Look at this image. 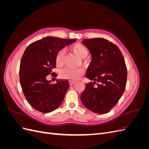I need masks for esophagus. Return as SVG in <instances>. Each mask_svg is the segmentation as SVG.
<instances>
[{
  "instance_id": "obj_1",
  "label": "esophagus",
  "mask_w": 149,
  "mask_h": 149,
  "mask_svg": "<svg viewBox=\"0 0 149 149\" xmlns=\"http://www.w3.org/2000/svg\"><path fill=\"white\" fill-rule=\"evenodd\" d=\"M75 83V82L74 81H70V85H73Z\"/></svg>"
}]
</instances>
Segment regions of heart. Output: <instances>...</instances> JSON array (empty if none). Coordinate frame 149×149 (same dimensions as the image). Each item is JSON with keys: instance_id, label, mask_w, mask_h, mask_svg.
<instances>
[{"instance_id": "b5f03b06", "label": "heart", "mask_w": 149, "mask_h": 149, "mask_svg": "<svg viewBox=\"0 0 149 149\" xmlns=\"http://www.w3.org/2000/svg\"><path fill=\"white\" fill-rule=\"evenodd\" d=\"M72 50L80 59H84L88 55V50L84 45L77 43L71 47ZM64 49H60L56 53L55 61L58 67H61L64 63ZM83 74V71L81 69H70L63 68L60 71V78L70 81H76L79 79Z\"/></svg>"}]
</instances>
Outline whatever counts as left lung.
<instances>
[{"instance_id": "1", "label": "left lung", "mask_w": 149, "mask_h": 149, "mask_svg": "<svg viewBox=\"0 0 149 149\" xmlns=\"http://www.w3.org/2000/svg\"><path fill=\"white\" fill-rule=\"evenodd\" d=\"M82 43L92 56L85 76L93 82L86 84L81 101L93 112L107 113L125 91L127 71L124 56L116 45L104 38L84 39Z\"/></svg>"}]
</instances>
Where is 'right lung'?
Returning <instances> with one entry per match:
<instances>
[{
  "label": "right lung",
  "instance_id": "1",
  "mask_svg": "<svg viewBox=\"0 0 149 149\" xmlns=\"http://www.w3.org/2000/svg\"><path fill=\"white\" fill-rule=\"evenodd\" d=\"M76 41L47 37L30 44L20 61L19 78L24 96L30 106L43 113L53 111L64 100L70 84L68 80H56L52 84L47 76L55 73L56 53Z\"/></svg>",
  "mask_w": 149,
  "mask_h": 149
}]
</instances>
